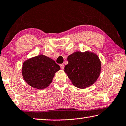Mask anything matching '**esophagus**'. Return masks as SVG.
Returning <instances> with one entry per match:
<instances>
[{
  "label": "esophagus",
  "mask_w": 126,
  "mask_h": 126,
  "mask_svg": "<svg viewBox=\"0 0 126 126\" xmlns=\"http://www.w3.org/2000/svg\"><path fill=\"white\" fill-rule=\"evenodd\" d=\"M60 67H61V69L63 70V68H64V67H65V65H64L63 63H61V64H60Z\"/></svg>",
  "instance_id": "esophagus-1"
}]
</instances>
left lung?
<instances>
[{
    "instance_id": "8db88e82",
    "label": "left lung",
    "mask_w": 126,
    "mask_h": 126,
    "mask_svg": "<svg viewBox=\"0 0 126 126\" xmlns=\"http://www.w3.org/2000/svg\"><path fill=\"white\" fill-rule=\"evenodd\" d=\"M67 61L64 71L76 87L85 88L90 86L100 75V61L98 56L89 51L75 52L68 56Z\"/></svg>"
}]
</instances>
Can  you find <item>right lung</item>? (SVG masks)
<instances>
[{
  "label": "right lung",
  "mask_w": 126,
  "mask_h": 126,
  "mask_svg": "<svg viewBox=\"0 0 126 126\" xmlns=\"http://www.w3.org/2000/svg\"><path fill=\"white\" fill-rule=\"evenodd\" d=\"M60 69V66L55 61L45 55H39L23 63L22 76L31 86L43 89L51 83L55 73Z\"/></svg>",
  "instance_id": "1"
}]
</instances>
